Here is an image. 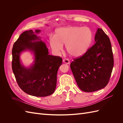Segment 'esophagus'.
Wrapping results in <instances>:
<instances>
[{"label": "esophagus", "instance_id": "1", "mask_svg": "<svg viewBox=\"0 0 123 123\" xmlns=\"http://www.w3.org/2000/svg\"><path fill=\"white\" fill-rule=\"evenodd\" d=\"M63 62L66 64H70V61L67 58H65L63 59Z\"/></svg>", "mask_w": 123, "mask_h": 123}]
</instances>
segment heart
Returning <instances> with one entry per match:
<instances>
[{"instance_id": "heart-1", "label": "heart", "mask_w": 123, "mask_h": 123, "mask_svg": "<svg viewBox=\"0 0 123 123\" xmlns=\"http://www.w3.org/2000/svg\"><path fill=\"white\" fill-rule=\"evenodd\" d=\"M93 39L91 29L87 27L67 26L57 29L54 36L49 38V43L52 50L59 54L63 49V44L68 53L73 57L83 55L88 50Z\"/></svg>"}]
</instances>
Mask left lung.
<instances>
[{
  "mask_svg": "<svg viewBox=\"0 0 123 123\" xmlns=\"http://www.w3.org/2000/svg\"><path fill=\"white\" fill-rule=\"evenodd\" d=\"M94 40V45L86 53L70 64L77 86L86 92L105 88L109 82L114 65L111 42L102 29H98Z\"/></svg>",
  "mask_w": 123,
  "mask_h": 123,
  "instance_id": "1",
  "label": "left lung"
}]
</instances>
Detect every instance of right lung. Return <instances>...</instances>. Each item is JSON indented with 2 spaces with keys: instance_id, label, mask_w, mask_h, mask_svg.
I'll list each match as a JSON object with an SVG mask.
<instances>
[{
  "instance_id": "1",
  "label": "right lung",
  "mask_w": 123,
  "mask_h": 123,
  "mask_svg": "<svg viewBox=\"0 0 123 123\" xmlns=\"http://www.w3.org/2000/svg\"><path fill=\"white\" fill-rule=\"evenodd\" d=\"M40 30L26 31L20 34L13 44L12 68L17 83L26 93L37 97L53 94L56 88L57 74L62 64V58L49 54L46 44L37 36ZM29 50L35 57L33 64L26 68L21 64L20 56Z\"/></svg>"
}]
</instances>
